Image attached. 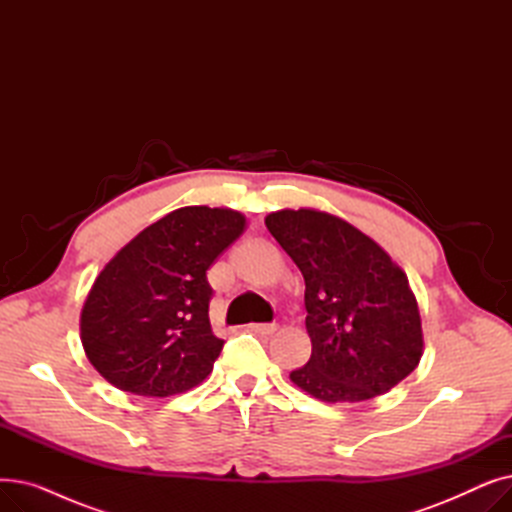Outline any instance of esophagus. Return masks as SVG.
I'll list each match as a JSON object with an SVG mask.
<instances>
[{
    "label": "esophagus",
    "mask_w": 512,
    "mask_h": 512,
    "mask_svg": "<svg viewBox=\"0 0 512 512\" xmlns=\"http://www.w3.org/2000/svg\"><path fill=\"white\" fill-rule=\"evenodd\" d=\"M255 334H261V336H270L276 332V326L274 324H251L249 326Z\"/></svg>",
    "instance_id": "esophagus-1"
}]
</instances>
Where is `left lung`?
Returning <instances> with one entry per match:
<instances>
[{
  "instance_id": "8db88e82",
  "label": "left lung",
  "mask_w": 512,
  "mask_h": 512,
  "mask_svg": "<svg viewBox=\"0 0 512 512\" xmlns=\"http://www.w3.org/2000/svg\"><path fill=\"white\" fill-rule=\"evenodd\" d=\"M267 230L305 278L311 359L292 384L324 402H361L419 365L423 332L407 274L353 224L317 209H282Z\"/></svg>"
}]
</instances>
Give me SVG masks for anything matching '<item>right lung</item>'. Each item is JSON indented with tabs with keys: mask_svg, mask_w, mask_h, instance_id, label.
I'll return each mask as SVG.
<instances>
[{
	"mask_svg": "<svg viewBox=\"0 0 512 512\" xmlns=\"http://www.w3.org/2000/svg\"><path fill=\"white\" fill-rule=\"evenodd\" d=\"M245 226L234 209L180 207L103 267L80 313V340L107 382L164 398L207 378L224 346L209 324L207 270Z\"/></svg>",
	"mask_w": 512,
	"mask_h": 512,
	"instance_id": "obj_1",
	"label": "right lung"
}]
</instances>
